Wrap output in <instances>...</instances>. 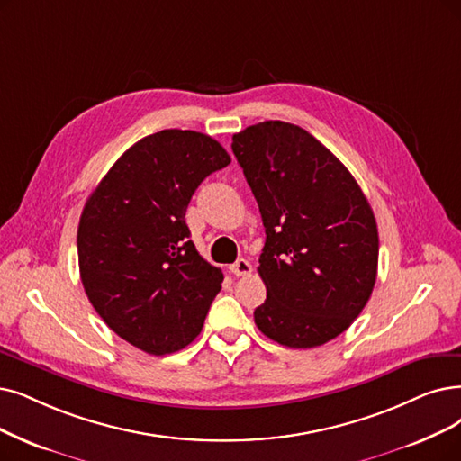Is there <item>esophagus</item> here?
Listing matches in <instances>:
<instances>
[{"label":"esophagus","mask_w":461,"mask_h":461,"mask_svg":"<svg viewBox=\"0 0 461 461\" xmlns=\"http://www.w3.org/2000/svg\"><path fill=\"white\" fill-rule=\"evenodd\" d=\"M230 272L236 276H249L251 274V263L248 259H238L236 263H232Z\"/></svg>","instance_id":"34e87169"}]
</instances>
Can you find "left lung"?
<instances>
[{
    "label": "left lung",
    "mask_w": 461,
    "mask_h": 461,
    "mask_svg": "<svg viewBox=\"0 0 461 461\" xmlns=\"http://www.w3.org/2000/svg\"><path fill=\"white\" fill-rule=\"evenodd\" d=\"M232 153L259 204L267 299L253 318L287 348H316L352 325L378 268V229L344 164L304 128L265 121L232 136Z\"/></svg>",
    "instance_id": "left-lung-1"
}]
</instances>
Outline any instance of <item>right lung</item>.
Masks as SVG:
<instances>
[{
    "instance_id": "right-lung-1",
    "label": "right lung",
    "mask_w": 461,
    "mask_h": 461,
    "mask_svg": "<svg viewBox=\"0 0 461 461\" xmlns=\"http://www.w3.org/2000/svg\"><path fill=\"white\" fill-rule=\"evenodd\" d=\"M230 164L213 138L160 131L124 151L86 200L79 272L107 327L151 356L191 344L223 272L189 240L185 212L198 185Z\"/></svg>"
}]
</instances>
